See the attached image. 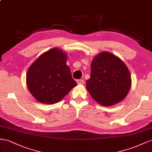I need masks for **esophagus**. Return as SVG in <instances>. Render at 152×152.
<instances>
[{
    "instance_id": "obj_1",
    "label": "esophagus",
    "mask_w": 152,
    "mask_h": 152,
    "mask_svg": "<svg viewBox=\"0 0 152 152\" xmlns=\"http://www.w3.org/2000/svg\"><path fill=\"white\" fill-rule=\"evenodd\" d=\"M76 82L77 84H83L85 83V81L83 80H77Z\"/></svg>"
}]
</instances>
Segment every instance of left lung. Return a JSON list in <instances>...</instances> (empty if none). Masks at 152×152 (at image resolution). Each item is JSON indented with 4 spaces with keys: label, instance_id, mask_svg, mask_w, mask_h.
Listing matches in <instances>:
<instances>
[{
    "label": "left lung",
    "instance_id": "8db88e82",
    "mask_svg": "<svg viewBox=\"0 0 152 152\" xmlns=\"http://www.w3.org/2000/svg\"><path fill=\"white\" fill-rule=\"evenodd\" d=\"M91 77L87 88L97 102L112 106L122 101L129 92L131 76L124 62L108 52H103L93 59Z\"/></svg>",
    "mask_w": 152,
    "mask_h": 152
}]
</instances>
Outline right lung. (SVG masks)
<instances>
[{
  "label": "right lung",
  "mask_w": 152,
  "mask_h": 152,
  "mask_svg": "<svg viewBox=\"0 0 152 152\" xmlns=\"http://www.w3.org/2000/svg\"><path fill=\"white\" fill-rule=\"evenodd\" d=\"M66 54L53 48L38 57L27 72V85L31 94L39 102L53 104L77 85L71 69L66 64Z\"/></svg>",
  "instance_id": "add662e5"
}]
</instances>
